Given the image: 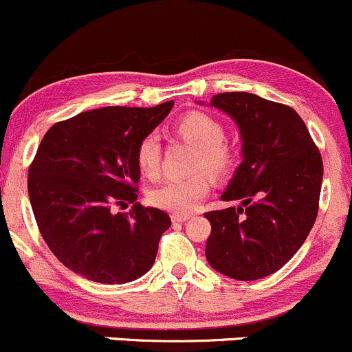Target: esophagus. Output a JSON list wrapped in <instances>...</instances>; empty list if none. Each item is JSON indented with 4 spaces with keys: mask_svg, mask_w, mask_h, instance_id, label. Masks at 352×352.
<instances>
[{
    "mask_svg": "<svg viewBox=\"0 0 352 352\" xmlns=\"http://www.w3.org/2000/svg\"><path fill=\"white\" fill-rule=\"evenodd\" d=\"M191 218V214H179V213H175L171 217V220L175 223H186L188 220Z\"/></svg>",
    "mask_w": 352,
    "mask_h": 352,
    "instance_id": "esophagus-1",
    "label": "esophagus"
}]
</instances>
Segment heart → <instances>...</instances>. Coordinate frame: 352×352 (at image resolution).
<instances>
[{"instance_id": "1", "label": "heart", "mask_w": 352, "mask_h": 352, "mask_svg": "<svg viewBox=\"0 0 352 352\" xmlns=\"http://www.w3.org/2000/svg\"><path fill=\"white\" fill-rule=\"evenodd\" d=\"M175 132L196 146L195 169L205 168L211 175L225 176L233 169L236 153L225 141V127L213 116L205 112H188L176 120ZM135 162L139 171L149 179L160 176L161 144L154 134L146 135L135 147ZM211 190V176L198 173L183 179H169L151 191V201L156 206L186 214L201 205Z\"/></svg>"}]
</instances>
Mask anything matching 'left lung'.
<instances>
[{
	"mask_svg": "<svg viewBox=\"0 0 352 352\" xmlns=\"http://www.w3.org/2000/svg\"><path fill=\"white\" fill-rule=\"evenodd\" d=\"M210 105L235 120L241 162L221 195L240 205L205 213L211 223L206 260L236 280H258L285 265L312 230L322 157L289 105L248 92L218 94Z\"/></svg>",
	"mask_w": 352,
	"mask_h": 352,
	"instance_id": "left-lung-1",
	"label": "left lung"
}]
</instances>
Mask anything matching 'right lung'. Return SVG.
<instances>
[{
  "label": "right lung",
  "mask_w": 352,
  "mask_h": 352,
  "mask_svg": "<svg viewBox=\"0 0 352 352\" xmlns=\"http://www.w3.org/2000/svg\"><path fill=\"white\" fill-rule=\"evenodd\" d=\"M175 102L156 107H102L56 122L28 169V196L41 236L60 262L99 283L142 277L156 260L168 213L135 203L139 141L166 119Z\"/></svg>",
  "instance_id": "right-lung-1"
}]
</instances>
